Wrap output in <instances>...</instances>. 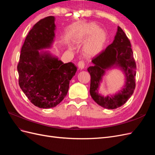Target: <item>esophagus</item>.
<instances>
[{"mask_svg": "<svg viewBox=\"0 0 155 155\" xmlns=\"http://www.w3.org/2000/svg\"><path fill=\"white\" fill-rule=\"evenodd\" d=\"M85 62L83 61H79L78 63V66L79 67V68H80L81 70L83 69L84 67H85Z\"/></svg>", "mask_w": 155, "mask_h": 155, "instance_id": "esophagus-1", "label": "esophagus"}]
</instances>
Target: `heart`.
Instances as JSON below:
<instances>
[{
	"label": "heart",
	"mask_w": 155,
	"mask_h": 155,
	"mask_svg": "<svg viewBox=\"0 0 155 155\" xmlns=\"http://www.w3.org/2000/svg\"><path fill=\"white\" fill-rule=\"evenodd\" d=\"M107 40L104 30L98 28L95 23L89 22L78 26L75 35V42L84 43L83 51L88 57H94L102 51Z\"/></svg>",
	"instance_id": "obj_1"
}]
</instances>
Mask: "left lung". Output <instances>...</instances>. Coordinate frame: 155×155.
<instances>
[{
	"label": "left lung",
	"mask_w": 155,
	"mask_h": 155,
	"mask_svg": "<svg viewBox=\"0 0 155 155\" xmlns=\"http://www.w3.org/2000/svg\"><path fill=\"white\" fill-rule=\"evenodd\" d=\"M92 62L94 65L89 67L87 70L91 75L90 94L92 99L108 109H114L125 104L134 91L137 65L130 41L120 26L112 43L94 58ZM116 66L125 74V85L115 95L101 96L99 94V86L105 70Z\"/></svg>",
	"instance_id": "left-lung-1"
}]
</instances>
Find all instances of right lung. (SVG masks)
<instances>
[{
  "instance_id": "add662e5",
  "label": "right lung",
  "mask_w": 155,
  "mask_h": 155,
  "mask_svg": "<svg viewBox=\"0 0 155 155\" xmlns=\"http://www.w3.org/2000/svg\"><path fill=\"white\" fill-rule=\"evenodd\" d=\"M55 17H46L33 26L23 44L17 65L18 85L31 104L42 109L58 105L67 96L70 81L77 71L48 51L55 37Z\"/></svg>"
}]
</instances>
